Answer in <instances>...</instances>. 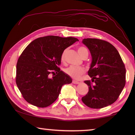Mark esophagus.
Masks as SVG:
<instances>
[{"instance_id":"obj_1","label":"esophagus","mask_w":135,"mask_h":135,"mask_svg":"<svg viewBox=\"0 0 135 135\" xmlns=\"http://www.w3.org/2000/svg\"><path fill=\"white\" fill-rule=\"evenodd\" d=\"M80 83V82L79 81L75 80H73V83H74V84H79Z\"/></svg>"}]
</instances>
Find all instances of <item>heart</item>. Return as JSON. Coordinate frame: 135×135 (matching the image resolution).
Segmentation results:
<instances>
[{
    "label": "heart",
    "mask_w": 135,
    "mask_h": 135,
    "mask_svg": "<svg viewBox=\"0 0 135 135\" xmlns=\"http://www.w3.org/2000/svg\"><path fill=\"white\" fill-rule=\"evenodd\" d=\"M78 52L82 58L85 55H88V50L83 46H80L78 47ZM68 49H65L64 51L62 52L61 56V59L62 62H65L67 58V54ZM64 72L65 74H67L68 76L71 77L74 79H79L80 77L85 73V70L83 67H74V66H70L64 69Z\"/></svg>",
    "instance_id": "heart-1"
}]
</instances>
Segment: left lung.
Listing matches in <instances>:
<instances>
[{
    "mask_svg": "<svg viewBox=\"0 0 135 135\" xmlns=\"http://www.w3.org/2000/svg\"><path fill=\"white\" fill-rule=\"evenodd\" d=\"M92 62L88 71L92 80H85L89 92L81 100L91 108H102L115 102L126 84V68L115 47L105 40L84 38Z\"/></svg>",
    "mask_w": 135,
    "mask_h": 135,
    "instance_id": "obj_1",
    "label": "left lung"
}]
</instances>
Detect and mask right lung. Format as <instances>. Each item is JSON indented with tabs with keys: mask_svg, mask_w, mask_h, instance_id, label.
<instances>
[{
	"mask_svg": "<svg viewBox=\"0 0 135 135\" xmlns=\"http://www.w3.org/2000/svg\"><path fill=\"white\" fill-rule=\"evenodd\" d=\"M78 40L47 36L36 38L26 47L18 59L15 80L27 102L40 108L48 107L58 98L64 84L71 83L59 66L62 52Z\"/></svg>",
	"mask_w": 135,
	"mask_h": 135,
	"instance_id": "obj_1",
	"label": "right lung"
}]
</instances>
